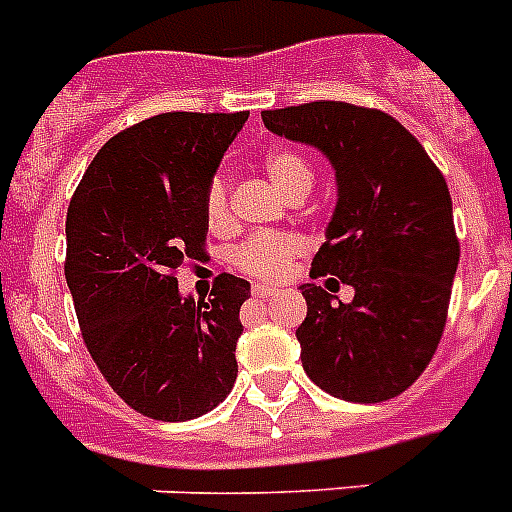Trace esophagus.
I'll use <instances>...</instances> for the list:
<instances>
[{"instance_id": "esophagus-1", "label": "esophagus", "mask_w": 512, "mask_h": 512, "mask_svg": "<svg viewBox=\"0 0 512 512\" xmlns=\"http://www.w3.org/2000/svg\"><path fill=\"white\" fill-rule=\"evenodd\" d=\"M272 293H277V290L272 288V285H264V282H256V285H253V296L267 298V296H272Z\"/></svg>"}]
</instances>
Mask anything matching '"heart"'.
Listing matches in <instances>:
<instances>
[{
  "mask_svg": "<svg viewBox=\"0 0 512 512\" xmlns=\"http://www.w3.org/2000/svg\"><path fill=\"white\" fill-rule=\"evenodd\" d=\"M264 171L290 200L304 198L312 190V163L293 147H272L264 155ZM206 222L219 230L230 222V182L224 174H214L206 187ZM304 253V243L285 232H259L248 237L230 253V264L256 280H282L293 261Z\"/></svg>",
  "mask_w": 512,
  "mask_h": 512,
  "instance_id": "b5f03b06",
  "label": "heart"
}]
</instances>
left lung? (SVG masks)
<instances>
[{"label": "left lung", "mask_w": 512, "mask_h": 512, "mask_svg": "<svg viewBox=\"0 0 512 512\" xmlns=\"http://www.w3.org/2000/svg\"><path fill=\"white\" fill-rule=\"evenodd\" d=\"M269 132L322 150L338 203L312 280L351 285L349 304L304 282L301 365L330 396L375 404L420 378L447 325L460 243L447 182L415 137L383 110L306 102L261 113Z\"/></svg>", "instance_id": "left-lung-1"}]
</instances>
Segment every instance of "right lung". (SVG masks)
<instances>
[{"instance_id": "add662e5", "label": "right lung", "mask_w": 512, "mask_h": 512, "mask_svg": "<svg viewBox=\"0 0 512 512\" xmlns=\"http://www.w3.org/2000/svg\"><path fill=\"white\" fill-rule=\"evenodd\" d=\"M245 121L248 110L145 118L102 145L68 206L65 280L84 343L153 420L200 418L235 386L251 282L219 275L195 304L177 269L206 253V187Z\"/></svg>"}]
</instances>
